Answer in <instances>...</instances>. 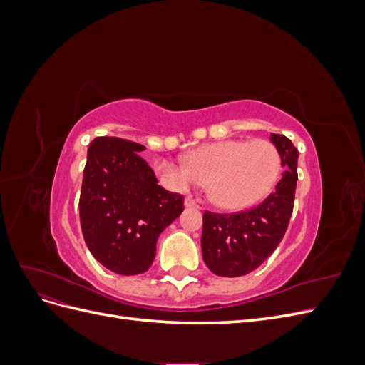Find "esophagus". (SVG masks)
I'll return each mask as SVG.
<instances>
[{
    "label": "esophagus",
    "mask_w": 365,
    "mask_h": 365,
    "mask_svg": "<svg viewBox=\"0 0 365 365\" xmlns=\"http://www.w3.org/2000/svg\"><path fill=\"white\" fill-rule=\"evenodd\" d=\"M184 205H185L187 208H192V207H197V208H200V205H197L196 200H195V197H192V196H187V197H185V200H184Z\"/></svg>",
    "instance_id": "esophagus-1"
}]
</instances>
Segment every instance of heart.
Wrapping results in <instances>:
<instances>
[{
  "mask_svg": "<svg viewBox=\"0 0 365 365\" xmlns=\"http://www.w3.org/2000/svg\"><path fill=\"white\" fill-rule=\"evenodd\" d=\"M280 153L267 140L230 138L193 149L185 163L158 160L161 180L175 190L207 182L216 207L237 212L260 202L280 175Z\"/></svg>",
  "mask_w": 365,
  "mask_h": 365,
  "instance_id": "1",
  "label": "heart"
}]
</instances>
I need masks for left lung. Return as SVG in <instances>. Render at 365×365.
I'll return each mask as SVG.
<instances>
[{
  "mask_svg": "<svg viewBox=\"0 0 365 365\" xmlns=\"http://www.w3.org/2000/svg\"><path fill=\"white\" fill-rule=\"evenodd\" d=\"M284 168L275 190L262 204L247 212L202 216V259L208 269L220 277H240L267 260L282 242L294 208L298 150L292 141L271 134Z\"/></svg>",
  "mask_w": 365,
  "mask_h": 365,
  "instance_id": "left-lung-1",
  "label": "left lung"
}]
</instances>
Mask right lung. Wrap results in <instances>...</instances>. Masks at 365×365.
Wrapping results in <instances>:
<instances>
[{"mask_svg":"<svg viewBox=\"0 0 365 365\" xmlns=\"http://www.w3.org/2000/svg\"><path fill=\"white\" fill-rule=\"evenodd\" d=\"M146 148L117 137H97L88 148L81 189V227L94 259L120 275L146 272L157 240L184 210L138 153Z\"/></svg>","mask_w":365,"mask_h":365,"instance_id":"obj_1","label":"right lung"}]
</instances>
